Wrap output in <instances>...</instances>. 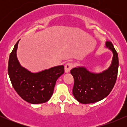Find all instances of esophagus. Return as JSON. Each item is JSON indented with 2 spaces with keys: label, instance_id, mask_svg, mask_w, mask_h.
<instances>
[{
  "label": "esophagus",
  "instance_id": "1",
  "mask_svg": "<svg viewBox=\"0 0 127 127\" xmlns=\"http://www.w3.org/2000/svg\"><path fill=\"white\" fill-rule=\"evenodd\" d=\"M73 68V64L71 63H67L66 64L64 65V72L65 73H68L70 72V70Z\"/></svg>",
  "mask_w": 127,
  "mask_h": 127
}]
</instances>
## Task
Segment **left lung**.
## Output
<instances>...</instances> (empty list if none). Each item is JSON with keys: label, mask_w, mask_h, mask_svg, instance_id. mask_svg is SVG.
Here are the masks:
<instances>
[{"label": "left lung", "mask_w": 127, "mask_h": 127, "mask_svg": "<svg viewBox=\"0 0 127 127\" xmlns=\"http://www.w3.org/2000/svg\"><path fill=\"white\" fill-rule=\"evenodd\" d=\"M105 47L113 54L107 69L94 73L85 67L78 66L70 70L74 78L73 95L79 103L90 104L100 101L110 94L114 87L118 70V55L112 42H106Z\"/></svg>", "instance_id": "1"}]
</instances>
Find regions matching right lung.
<instances>
[{"label":"right lung","mask_w":127,"mask_h":127,"mask_svg":"<svg viewBox=\"0 0 127 127\" xmlns=\"http://www.w3.org/2000/svg\"><path fill=\"white\" fill-rule=\"evenodd\" d=\"M9 55L8 72L12 85L23 100L33 104L45 103L53 94L58 78L64 72V65H57L32 73L20 64L17 56L18 42Z\"/></svg>","instance_id":"right-lung-1"}]
</instances>
